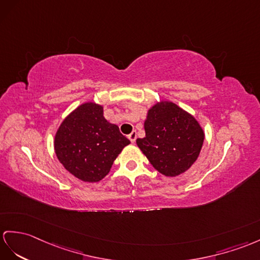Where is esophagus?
<instances>
[{"label": "esophagus", "instance_id": "obj_1", "mask_svg": "<svg viewBox=\"0 0 260 260\" xmlns=\"http://www.w3.org/2000/svg\"><path fill=\"white\" fill-rule=\"evenodd\" d=\"M128 138H129V140H130L132 143H135L136 140H137V131H132L131 134L128 136Z\"/></svg>", "mask_w": 260, "mask_h": 260}]
</instances>
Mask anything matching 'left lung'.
<instances>
[{
    "instance_id": "left-lung-1",
    "label": "left lung",
    "mask_w": 260,
    "mask_h": 260,
    "mask_svg": "<svg viewBox=\"0 0 260 260\" xmlns=\"http://www.w3.org/2000/svg\"><path fill=\"white\" fill-rule=\"evenodd\" d=\"M145 137L137 144L155 170L166 176L184 173L198 160L204 131L192 115L171 101H160L149 109Z\"/></svg>"
}]
</instances>
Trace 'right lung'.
<instances>
[{
  "mask_svg": "<svg viewBox=\"0 0 260 260\" xmlns=\"http://www.w3.org/2000/svg\"><path fill=\"white\" fill-rule=\"evenodd\" d=\"M129 143L118 125L105 119L103 106L85 103L61 122L54 147L69 173L84 182L94 183L109 173L113 161Z\"/></svg>",
  "mask_w": 260,
  "mask_h": 260,
  "instance_id": "obj_1",
  "label": "right lung"
}]
</instances>
